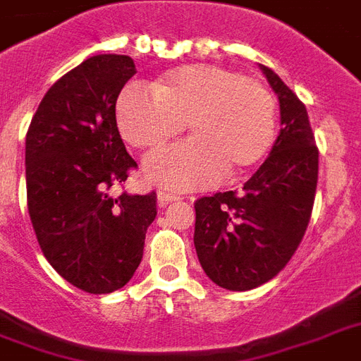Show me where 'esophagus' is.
I'll list each match as a JSON object with an SVG mask.
<instances>
[{
    "label": "esophagus",
    "instance_id": "34e87169",
    "mask_svg": "<svg viewBox=\"0 0 361 361\" xmlns=\"http://www.w3.org/2000/svg\"><path fill=\"white\" fill-rule=\"evenodd\" d=\"M157 200H159V206H166V204H170V202H178V200H181V197L180 195H172V192L159 191Z\"/></svg>",
    "mask_w": 361,
    "mask_h": 361
}]
</instances>
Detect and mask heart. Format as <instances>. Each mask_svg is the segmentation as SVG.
<instances>
[{
    "instance_id": "b5f03b06",
    "label": "heart",
    "mask_w": 361,
    "mask_h": 361,
    "mask_svg": "<svg viewBox=\"0 0 361 361\" xmlns=\"http://www.w3.org/2000/svg\"><path fill=\"white\" fill-rule=\"evenodd\" d=\"M116 120L129 146L155 152L187 123L191 138L144 163L152 183L166 189L214 185L243 174L274 142L275 99L262 82L219 65L166 71L153 90L130 84L116 103Z\"/></svg>"
}]
</instances>
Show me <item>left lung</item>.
Wrapping results in <instances>:
<instances>
[{
	"instance_id": "left-lung-1",
	"label": "left lung",
	"mask_w": 361,
	"mask_h": 361,
	"mask_svg": "<svg viewBox=\"0 0 361 361\" xmlns=\"http://www.w3.org/2000/svg\"><path fill=\"white\" fill-rule=\"evenodd\" d=\"M260 71L279 99V136L243 191L195 202L198 260L226 290L257 288L285 268L307 231L319 180V149L305 104L269 67Z\"/></svg>"
}]
</instances>
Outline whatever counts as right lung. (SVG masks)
Segmentation results:
<instances>
[{"instance_id": "right-lung-1", "label": "right lung", "mask_w": 361, "mask_h": 361, "mask_svg": "<svg viewBox=\"0 0 361 361\" xmlns=\"http://www.w3.org/2000/svg\"><path fill=\"white\" fill-rule=\"evenodd\" d=\"M129 56L101 54L61 76L25 135L27 209L56 271L90 294H109L135 275L157 197L110 189L135 169L116 123V101L135 75Z\"/></svg>"}]
</instances>
